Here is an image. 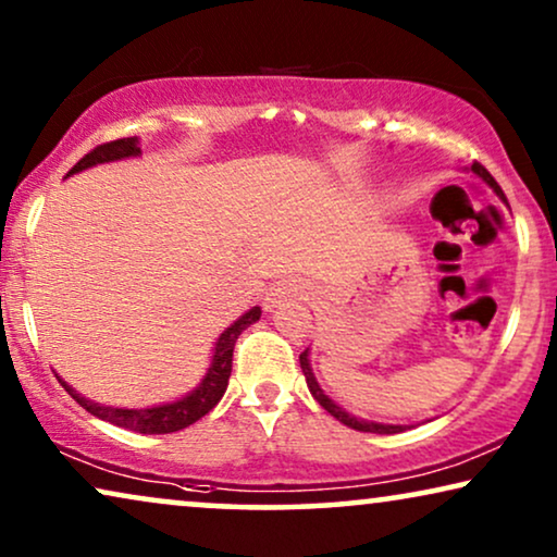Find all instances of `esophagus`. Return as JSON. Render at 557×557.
<instances>
[{
    "instance_id": "34e87169",
    "label": "esophagus",
    "mask_w": 557,
    "mask_h": 557,
    "mask_svg": "<svg viewBox=\"0 0 557 557\" xmlns=\"http://www.w3.org/2000/svg\"><path fill=\"white\" fill-rule=\"evenodd\" d=\"M301 294H304L301 278H294V276L278 278L276 284H271L269 292H265L263 307H265V311H273L276 307H281V304L292 301V299H296V296H301Z\"/></svg>"
}]
</instances>
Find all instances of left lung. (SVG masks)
<instances>
[{
  "label": "left lung",
  "mask_w": 557,
  "mask_h": 557,
  "mask_svg": "<svg viewBox=\"0 0 557 557\" xmlns=\"http://www.w3.org/2000/svg\"><path fill=\"white\" fill-rule=\"evenodd\" d=\"M471 172H474L476 177L482 180V182H486V185H490V187L494 189V193H497L499 200L507 205V200H505V193H502L497 182H494L492 174L486 172L482 164H471ZM299 362H301V372H304V377H307L309 393L314 395V400L319 403V406H322V408L326 410V413H332L334 418H337L339 423H345V425H349V429H355V431H364V433H385V436H391V433H403V431L413 429V425H406V423H377V421H368V418H357V416H352V413H347V410L342 408V406H337V403H334V400L330 398V395H326V393L322 391V385L317 383L314 370H311V362H309V347L304 349V352L299 355Z\"/></svg>",
  "instance_id": "obj_1"
}]
</instances>
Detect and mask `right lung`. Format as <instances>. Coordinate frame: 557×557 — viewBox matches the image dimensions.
I'll use <instances>...</instances> for the list:
<instances>
[{
	"instance_id": "right-lung-1",
	"label": "right lung",
	"mask_w": 557,
	"mask_h": 557,
	"mask_svg": "<svg viewBox=\"0 0 557 557\" xmlns=\"http://www.w3.org/2000/svg\"><path fill=\"white\" fill-rule=\"evenodd\" d=\"M128 157H141V147L139 139L132 136V139H116L109 144H101L96 147L90 154H86L81 159L78 164L67 172L78 174L83 170H90L96 164H109V162H121V159ZM261 319V307L248 309L246 314L235 319V322L227 326V330L220 334L215 347H212V357L208 364V372H205L200 383H197L193 391L182 398L172 400V403H162V406H147V408H119V406H103V403L88 400L75 391L73 385H67L63 377L60 385L65 387L67 395H73V400L78 403L81 408H86L90 416L101 418L106 423L119 425V429H128L136 433H174L187 429L195 421H200L205 413H210L212 408L218 406L220 398H223L227 391V380H231V370H233V347L235 339L240 337L243 330H248L250 324Z\"/></svg>"
}]
</instances>
